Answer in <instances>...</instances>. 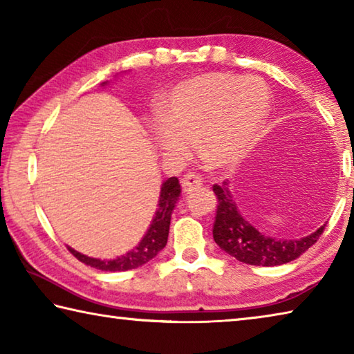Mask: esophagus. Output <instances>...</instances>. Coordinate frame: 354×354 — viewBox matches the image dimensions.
<instances>
[{"instance_id": "34e87169", "label": "esophagus", "mask_w": 354, "mask_h": 354, "mask_svg": "<svg viewBox=\"0 0 354 354\" xmlns=\"http://www.w3.org/2000/svg\"><path fill=\"white\" fill-rule=\"evenodd\" d=\"M201 179L194 175V173H189V175H185L183 179H181V185H183V190L184 192H190L192 189L195 187H200L201 185Z\"/></svg>"}]
</instances>
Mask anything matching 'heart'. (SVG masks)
<instances>
[{
    "label": "heart",
    "mask_w": 354,
    "mask_h": 354,
    "mask_svg": "<svg viewBox=\"0 0 354 354\" xmlns=\"http://www.w3.org/2000/svg\"><path fill=\"white\" fill-rule=\"evenodd\" d=\"M270 107V91L256 76L206 73L179 82L153 127V137L165 156L187 159L194 142L218 169L239 162L259 136Z\"/></svg>",
    "instance_id": "b5f03b06"
}]
</instances>
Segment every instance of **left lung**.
Masks as SVG:
<instances>
[{
    "label": "left lung",
    "instance_id": "1",
    "mask_svg": "<svg viewBox=\"0 0 354 354\" xmlns=\"http://www.w3.org/2000/svg\"><path fill=\"white\" fill-rule=\"evenodd\" d=\"M214 194L218 200L212 230L214 241L227 254L250 266L273 267L297 259L319 241L326 226H320L313 234L303 239L278 241L262 234L243 218L226 181L221 185L214 184Z\"/></svg>",
    "mask_w": 354,
    "mask_h": 354
}]
</instances>
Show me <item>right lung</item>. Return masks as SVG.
Listing matches in <instances>:
<instances>
[{"mask_svg":"<svg viewBox=\"0 0 354 354\" xmlns=\"http://www.w3.org/2000/svg\"><path fill=\"white\" fill-rule=\"evenodd\" d=\"M106 82H103L104 86ZM181 195V185H179L178 178H169L164 184L160 185V195L156 214L153 217L151 225L142 237V241L137 243L127 254L118 256L115 259H97V257H88L86 254H81L80 251L68 247V251L73 254L77 261L91 266L93 268L103 272H127L131 268H137L151 261L153 257L158 256L160 250H164L167 245V239H169V230H170V220L171 212L176 206V201Z\"/></svg>","mask_w":354,"mask_h":354,"instance_id":"1","label":"right lung"}]
</instances>
